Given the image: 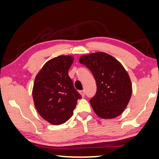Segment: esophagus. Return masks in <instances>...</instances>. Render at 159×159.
Listing matches in <instances>:
<instances>
[{
	"label": "esophagus",
	"mask_w": 159,
	"mask_h": 159,
	"mask_svg": "<svg viewBox=\"0 0 159 159\" xmlns=\"http://www.w3.org/2000/svg\"><path fill=\"white\" fill-rule=\"evenodd\" d=\"M80 94L82 95V97H84V95H85V93H84V90H81V91H80Z\"/></svg>",
	"instance_id": "34e87169"
}]
</instances>
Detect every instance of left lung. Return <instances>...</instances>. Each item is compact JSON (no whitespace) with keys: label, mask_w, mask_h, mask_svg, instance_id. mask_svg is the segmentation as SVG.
<instances>
[{"label":"left lung","mask_w":159,"mask_h":159,"mask_svg":"<svg viewBox=\"0 0 159 159\" xmlns=\"http://www.w3.org/2000/svg\"><path fill=\"white\" fill-rule=\"evenodd\" d=\"M79 61L90 70L96 80L97 90L90 100L95 113L103 119L122 114L132 93L131 80L123 65L102 52L82 55Z\"/></svg>","instance_id":"obj_1"}]
</instances>
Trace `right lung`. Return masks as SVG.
I'll use <instances>...</instances> for the list:
<instances>
[{"instance_id": "obj_1", "label": "right lung", "mask_w": 159, "mask_h": 159, "mask_svg": "<svg viewBox=\"0 0 159 159\" xmlns=\"http://www.w3.org/2000/svg\"><path fill=\"white\" fill-rule=\"evenodd\" d=\"M71 55H60L49 60L37 74L33 88L36 109L43 119L52 125L66 122L73 115L81 95L74 87L69 70Z\"/></svg>"}]
</instances>
